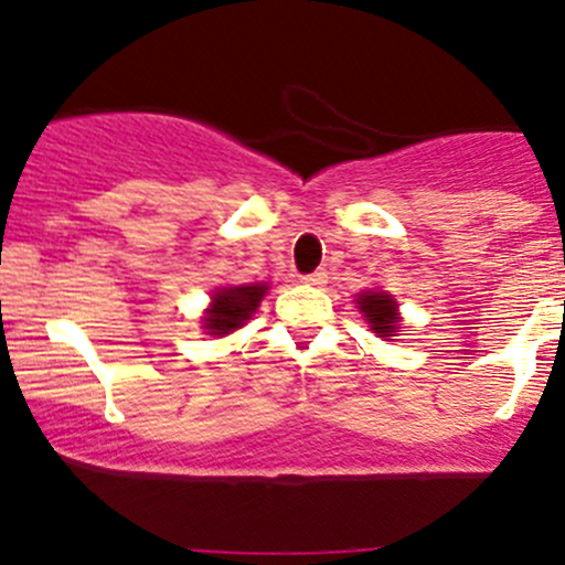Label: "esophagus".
Here are the masks:
<instances>
[{
	"mask_svg": "<svg viewBox=\"0 0 565 565\" xmlns=\"http://www.w3.org/2000/svg\"><path fill=\"white\" fill-rule=\"evenodd\" d=\"M327 278H329L327 270L319 268V270H313V274L302 276V281H305V284H310V287H323V284H327Z\"/></svg>",
	"mask_w": 565,
	"mask_h": 565,
	"instance_id": "esophagus-1",
	"label": "esophagus"
}]
</instances>
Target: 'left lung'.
Returning <instances> with one entry per match:
<instances>
[{
  "label": "left lung",
  "mask_w": 565,
  "mask_h": 565,
  "mask_svg": "<svg viewBox=\"0 0 565 565\" xmlns=\"http://www.w3.org/2000/svg\"><path fill=\"white\" fill-rule=\"evenodd\" d=\"M359 308L380 337H393L395 329H398L395 302L391 295H385V291H364V295L359 297Z\"/></svg>",
  "instance_id": "1"
}]
</instances>
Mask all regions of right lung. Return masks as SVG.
Returning a JSON list of instances; mask_svg holds the SVG:
<instances>
[{"label":"right lung","instance_id":"add662e5","mask_svg":"<svg viewBox=\"0 0 565 565\" xmlns=\"http://www.w3.org/2000/svg\"><path fill=\"white\" fill-rule=\"evenodd\" d=\"M263 284H244V287H225L217 289L212 297V308L204 316V329L210 334L223 337L231 334L233 329L244 327V321L252 319L257 305L265 297Z\"/></svg>","mask_w":565,"mask_h":565}]
</instances>
